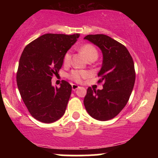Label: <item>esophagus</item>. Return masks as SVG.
Here are the masks:
<instances>
[{
    "mask_svg": "<svg viewBox=\"0 0 158 158\" xmlns=\"http://www.w3.org/2000/svg\"><path fill=\"white\" fill-rule=\"evenodd\" d=\"M79 88V85H76V84H73V85H72V90H77Z\"/></svg>",
    "mask_w": 158,
    "mask_h": 158,
    "instance_id": "1",
    "label": "esophagus"
}]
</instances>
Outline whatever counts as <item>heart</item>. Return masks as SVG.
<instances>
[{
	"label": "heart",
	"instance_id": "obj_1",
	"mask_svg": "<svg viewBox=\"0 0 158 158\" xmlns=\"http://www.w3.org/2000/svg\"><path fill=\"white\" fill-rule=\"evenodd\" d=\"M81 51L84 53L85 57L89 60L90 59H97L98 56V52L95 47L93 46L92 44H86L83 45L81 48ZM70 59H71V53L70 51H68L65 53L64 56V64H68L70 61ZM88 77V73L85 70H74L69 75L70 79L73 80L76 82H81L82 81V79H85Z\"/></svg>",
	"mask_w": 158,
	"mask_h": 158
}]
</instances>
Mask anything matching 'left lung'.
Returning <instances> with one entry per match:
<instances>
[{
    "label": "left lung",
    "mask_w": 158,
    "mask_h": 158,
    "mask_svg": "<svg viewBox=\"0 0 158 158\" xmlns=\"http://www.w3.org/2000/svg\"><path fill=\"white\" fill-rule=\"evenodd\" d=\"M101 50L103 60L98 82L102 90H87L84 105L90 117L100 121L113 119L123 109L129 99L135 81V64L124 45L103 34L84 38Z\"/></svg>",
    "instance_id": "left-lung-1"
}]
</instances>
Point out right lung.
<instances>
[{
  "label": "right lung",
  "instance_id": "obj_1",
  "mask_svg": "<svg viewBox=\"0 0 158 158\" xmlns=\"http://www.w3.org/2000/svg\"><path fill=\"white\" fill-rule=\"evenodd\" d=\"M79 37V33L44 34L23 49L16 76L18 88L29 112L40 122L51 123L64 115L72 86L63 80L60 88L53 87L51 79Z\"/></svg>",
  "mask_w": 158,
  "mask_h": 158
}]
</instances>
